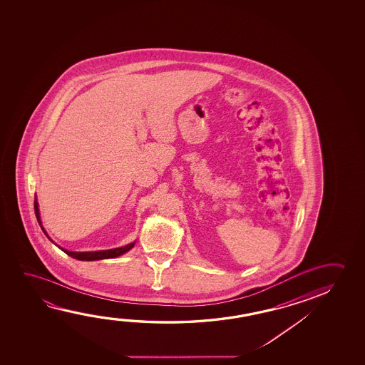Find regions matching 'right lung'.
Masks as SVG:
<instances>
[{
    "label": "right lung",
    "mask_w": 365,
    "mask_h": 365,
    "mask_svg": "<svg viewBox=\"0 0 365 365\" xmlns=\"http://www.w3.org/2000/svg\"><path fill=\"white\" fill-rule=\"evenodd\" d=\"M34 211H36V220L39 222V225L42 227V230L44 232V234L47 235L46 230H44V227H42V221H41V216H39V209H38L36 196V201H34ZM47 237H48V235H47ZM133 245H135V242H133V243H130V245H125V247H120V248L107 250V251L96 252H71L67 251V250H63V248H61V247L60 248L62 251L65 252L66 255H68L70 257L76 258L78 261H98V259H107V258L118 257V256L123 255L125 252L130 251Z\"/></svg>",
    "instance_id": "add662e5"
}]
</instances>
